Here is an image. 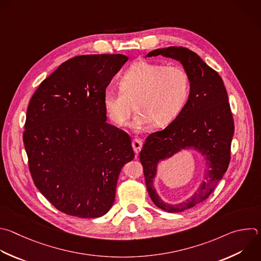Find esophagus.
<instances>
[{
  "label": "esophagus",
  "mask_w": 261,
  "mask_h": 261,
  "mask_svg": "<svg viewBox=\"0 0 261 261\" xmlns=\"http://www.w3.org/2000/svg\"><path fill=\"white\" fill-rule=\"evenodd\" d=\"M142 144H143V142H142V140L139 139V138H134V139L132 140V146H133V149H134V151H135L136 154L139 153L140 149L142 148Z\"/></svg>",
  "instance_id": "obj_1"
}]
</instances>
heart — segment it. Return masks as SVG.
<instances>
[{
  "label": "heart",
  "instance_id": "heart-1",
  "mask_svg": "<svg viewBox=\"0 0 261 261\" xmlns=\"http://www.w3.org/2000/svg\"><path fill=\"white\" fill-rule=\"evenodd\" d=\"M191 93V79L179 65L141 61L127 69L119 81V89L107 88L103 107L118 127L137 111L131 127L144 129L149 123L164 127L174 121L186 107Z\"/></svg>",
  "mask_w": 261,
  "mask_h": 261
}]
</instances>
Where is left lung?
<instances>
[{
  "label": "left lung",
  "instance_id": "1",
  "mask_svg": "<svg viewBox=\"0 0 261 261\" xmlns=\"http://www.w3.org/2000/svg\"><path fill=\"white\" fill-rule=\"evenodd\" d=\"M164 56L178 60L191 79L189 100L178 117L164 130L149 134L139 153L145 185L153 204L167 212H181L205 201L223 177L230 161L234 132L228 96L221 76L201 57L185 47L155 49L146 56ZM184 148H194L206 159L205 180L194 196L184 203L163 202L153 189L156 165Z\"/></svg>",
  "mask_w": 261,
  "mask_h": 261
}]
</instances>
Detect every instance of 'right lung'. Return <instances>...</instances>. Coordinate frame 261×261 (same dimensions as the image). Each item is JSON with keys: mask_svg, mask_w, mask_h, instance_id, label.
Listing matches in <instances>:
<instances>
[{"mask_svg": "<svg viewBox=\"0 0 261 261\" xmlns=\"http://www.w3.org/2000/svg\"><path fill=\"white\" fill-rule=\"evenodd\" d=\"M128 57L70 58L46 77L28 107L23 143L35 186L59 211L97 218L112 208L130 136L107 123L103 92Z\"/></svg>", "mask_w": 261, "mask_h": 261, "instance_id": "add662e5", "label": "right lung"}]
</instances>
